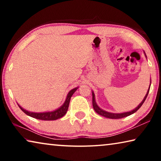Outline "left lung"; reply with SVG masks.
<instances>
[{"label":"left lung","mask_w":161,"mask_h":161,"mask_svg":"<svg viewBox=\"0 0 161 161\" xmlns=\"http://www.w3.org/2000/svg\"><path fill=\"white\" fill-rule=\"evenodd\" d=\"M150 86H151V84H150ZM149 89L150 88L148 89V92H147V94H146L145 97H144V99H143L142 102H141V103L137 107H136V108H134V109L130 111H128V112H124V113H121V114H114V113H111V112H108V111H106L102 109V108H99V106H98L97 104V102L96 101H95V95H94V93L93 92H92V105H93V108L94 111H96V112L99 114V115L102 116H104L106 117V118H108V119H121V118H124V117H126L128 116H130L131 115V114H133V113H135L137 111L139 108H141V106L143 105V103H144V102H145V100L146 99L147 96H148V92H149Z\"/></svg>","instance_id":"left-lung-1"}]
</instances>
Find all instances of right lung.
I'll return each mask as SVG.
<instances>
[{"mask_svg": "<svg viewBox=\"0 0 161 161\" xmlns=\"http://www.w3.org/2000/svg\"><path fill=\"white\" fill-rule=\"evenodd\" d=\"M78 89V87H76L75 89H72V90L69 91V93H68L66 100H65L64 103L63 105L61 106L58 109L53 111H47V112H40V113H37V112H31V111H28L25 109H24L23 108H22L20 105L18 104V107H20V109L23 111L24 113L27 115L32 117V118L40 119V120H44V121H53V120H57L61 117L64 116L65 114H66L68 107H69L70 99L73 94L75 93L76 90Z\"/></svg>", "mask_w": 161, "mask_h": 161, "instance_id": "obj_1", "label": "right lung"}]
</instances>
